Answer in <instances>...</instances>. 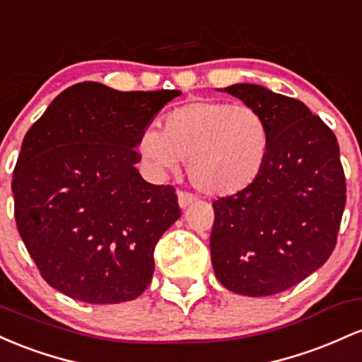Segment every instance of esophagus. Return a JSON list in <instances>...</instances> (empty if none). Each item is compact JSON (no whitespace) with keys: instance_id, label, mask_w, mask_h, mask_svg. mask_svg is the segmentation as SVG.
Returning a JSON list of instances; mask_svg holds the SVG:
<instances>
[{"instance_id":"esophagus-1","label":"esophagus","mask_w":362,"mask_h":362,"mask_svg":"<svg viewBox=\"0 0 362 362\" xmlns=\"http://www.w3.org/2000/svg\"><path fill=\"white\" fill-rule=\"evenodd\" d=\"M194 200H197V197H194L193 193L182 192V189H180V192H177V203H180L181 209H186V206H188V205H192Z\"/></svg>"}]
</instances>
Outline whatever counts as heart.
<instances>
[{"mask_svg": "<svg viewBox=\"0 0 362 362\" xmlns=\"http://www.w3.org/2000/svg\"><path fill=\"white\" fill-rule=\"evenodd\" d=\"M138 152L153 173H176L188 160L189 181L212 197H230L253 185L270 152V128L251 105L193 100L162 117L160 132L145 129Z\"/></svg>", "mask_w": 362, "mask_h": 362, "instance_id": "1", "label": "heart"}]
</instances>
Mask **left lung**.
Returning <instances> with one entry per match:
<instances>
[{
    "label": "left lung",
    "mask_w": 362,
    "mask_h": 362,
    "mask_svg": "<svg viewBox=\"0 0 362 362\" xmlns=\"http://www.w3.org/2000/svg\"><path fill=\"white\" fill-rule=\"evenodd\" d=\"M224 92L263 115L270 152L251 186L214 202L215 277L243 296L296 286L330 258L345 206L337 138L301 100L253 83Z\"/></svg>",
    "instance_id": "8db88e82"
}]
</instances>
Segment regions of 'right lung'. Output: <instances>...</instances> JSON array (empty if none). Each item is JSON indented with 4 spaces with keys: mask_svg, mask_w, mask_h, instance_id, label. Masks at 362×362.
<instances>
[{
    "mask_svg": "<svg viewBox=\"0 0 362 362\" xmlns=\"http://www.w3.org/2000/svg\"><path fill=\"white\" fill-rule=\"evenodd\" d=\"M180 93L76 83L23 138L11 181L15 221L42 279L68 298L116 304L148 287L157 241L181 210L173 186L140 176L135 147Z\"/></svg>",
    "mask_w": 362,
    "mask_h": 362,
    "instance_id": "right-lung-1",
    "label": "right lung"
}]
</instances>
